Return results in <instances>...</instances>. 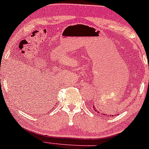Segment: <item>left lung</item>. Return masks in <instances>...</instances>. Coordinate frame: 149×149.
<instances>
[{"label":"left lung","mask_w":149,"mask_h":149,"mask_svg":"<svg viewBox=\"0 0 149 149\" xmlns=\"http://www.w3.org/2000/svg\"><path fill=\"white\" fill-rule=\"evenodd\" d=\"M93 108H94L95 109H94V110H95V111H97V110H95V107H93ZM98 112V111H97Z\"/></svg>","instance_id":"1"}]
</instances>
